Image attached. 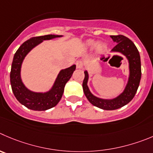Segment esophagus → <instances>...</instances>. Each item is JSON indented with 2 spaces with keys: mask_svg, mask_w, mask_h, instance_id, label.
<instances>
[{
  "mask_svg": "<svg viewBox=\"0 0 153 153\" xmlns=\"http://www.w3.org/2000/svg\"><path fill=\"white\" fill-rule=\"evenodd\" d=\"M76 68L77 69H82L83 68V62L82 61H76Z\"/></svg>",
  "mask_w": 153,
  "mask_h": 153,
  "instance_id": "34e87169",
  "label": "esophagus"
}]
</instances>
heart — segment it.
<instances>
[{"instance_id": "1", "label": "heart", "mask_w": 153, "mask_h": 153, "mask_svg": "<svg viewBox=\"0 0 153 153\" xmlns=\"http://www.w3.org/2000/svg\"><path fill=\"white\" fill-rule=\"evenodd\" d=\"M86 47L92 49L96 46V52L99 55H104L107 50V45L105 43H100L97 45V42L93 40H88L85 42Z\"/></svg>"}]
</instances>
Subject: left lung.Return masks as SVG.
<instances>
[{"label": "left lung", "instance_id": "left-lung-1", "mask_svg": "<svg viewBox=\"0 0 153 153\" xmlns=\"http://www.w3.org/2000/svg\"><path fill=\"white\" fill-rule=\"evenodd\" d=\"M110 37L116 44L111 52L122 54L128 63V78L123 92L110 99H104L94 95L88 86L89 75L87 71H84L85 78L82 82L84 94L88 101L92 105L105 110H116L128 104L136 94L141 78L140 56L133 42L123 35H112Z\"/></svg>", "mask_w": 153, "mask_h": 153}]
</instances>
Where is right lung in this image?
<instances>
[{"label":"right lung","mask_w":153,"mask_h":153,"mask_svg":"<svg viewBox=\"0 0 153 153\" xmlns=\"http://www.w3.org/2000/svg\"><path fill=\"white\" fill-rule=\"evenodd\" d=\"M62 37L63 36L49 34L32 37L23 43L14 55L10 71V83L13 92L19 102L30 110L42 111L57 105L62 97L65 85L76 70V65L61 70L52 87L48 91L43 92L31 91L22 82L21 76L22 66L27 54L44 40H50Z\"/></svg>","instance_id":"right-lung-1"}]
</instances>
